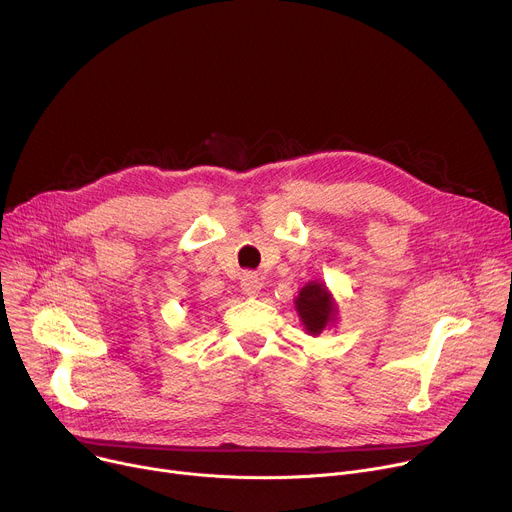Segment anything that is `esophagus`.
<instances>
[{
	"mask_svg": "<svg viewBox=\"0 0 512 512\" xmlns=\"http://www.w3.org/2000/svg\"><path fill=\"white\" fill-rule=\"evenodd\" d=\"M241 289H243V294H247L249 298H257L263 289V281L257 273H245L241 279Z\"/></svg>",
	"mask_w": 512,
	"mask_h": 512,
	"instance_id": "esophagus-1",
	"label": "esophagus"
}]
</instances>
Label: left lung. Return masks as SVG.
Listing matches in <instances>:
<instances>
[{"label": "left lung", "instance_id": "obj_1", "mask_svg": "<svg viewBox=\"0 0 512 512\" xmlns=\"http://www.w3.org/2000/svg\"><path fill=\"white\" fill-rule=\"evenodd\" d=\"M296 310L308 334L318 336L322 330L336 322V304L324 283L310 281L306 283L296 298Z\"/></svg>", "mask_w": 512, "mask_h": 512}]
</instances>
